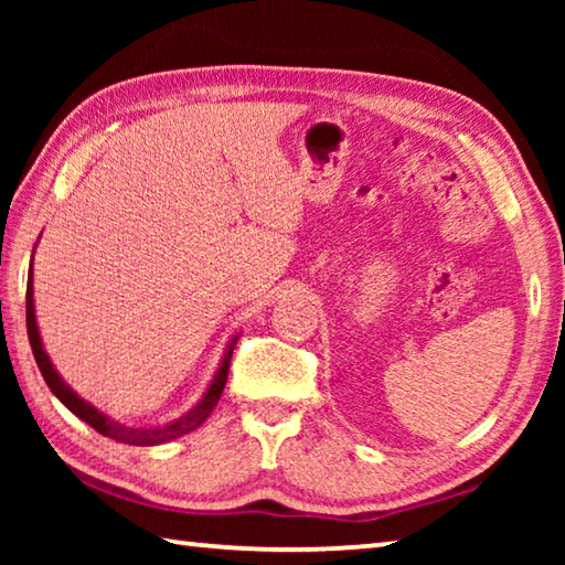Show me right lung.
Returning <instances> with one entry per match:
<instances>
[{
    "label": "right lung",
    "mask_w": 565,
    "mask_h": 565,
    "mask_svg": "<svg viewBox=\"0 0 565 565\" xmlns=\"http://www.w3.org/2000/svg\"><path fill=\"white\" fill-rule=\"evenodd\" d=\"M26 333H30V343H32V353L36 359V366H40L46 386L52 388V394L60 398L74 416L87 420L94 431H99L102 436H107V438H114V441H119V444H131V446H159V444H167V441H171V438H179V436H184V434L194 431V428L202 426L204 420L209 418V414L214 411V406L218 404V398H222V391L226 386V376H228V361H232V353H234L236 339H238V337H234L232 341H228V347L224 351V359H222V363H218L212 384H209L206 394L202 396V401H199L194 408H189L184 416H179L177 420H169V424H164V426H149V428L139 426L137 428V426L119 424V420H114L107 414H102V411L94 408L89 401L76 396V391L70 384H64V379L56 374L54 363L50 361V356H46V351H44L40 327H36L32 264H30V276H26Z\"/></svg>",
    "instance_id": "1"
}]
</instances>
